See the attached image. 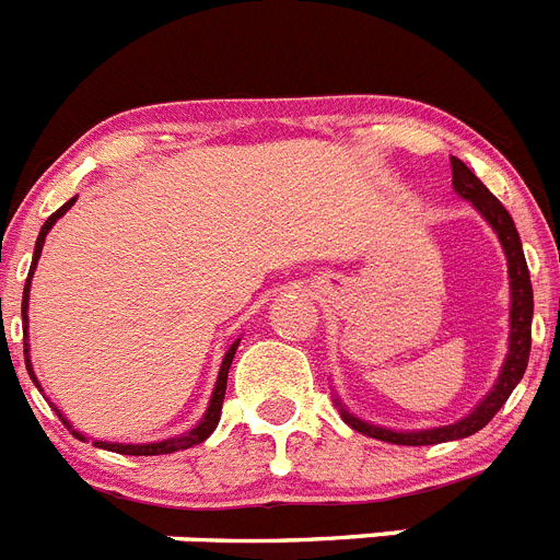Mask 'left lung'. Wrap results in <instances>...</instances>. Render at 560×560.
Listing matches in <instances>:
<instances>
[{
  "label": "left lung",
  "instance_id": "8db88e82",
  "mask_svg": "<svg viewBox=\"0 0 560 560\" xmlns=\"http://www.w3.org/2000/svg\"><path fill=\"white\" fill-rule=\"evenodd\" d=\"M452 187L459 199L471 201L474 210L488 221L493 232H497L499 244H502L504 260H508V280H511V334H508V353H504L502 368H499L493 387L488 389L482 400L465 418L454 420L448 427H432V429H387L375 427L370 420H361L359 415L350 412L339 398L341 420L348 423L355 432L368 434V438L384 440V443H395V446H434V443H448V440H463L468 434L479 432L488 427V420L504 407V400L511 398L516 384L522 381L524 370H527V359H530V325H533V285H530V271H527V260L522 252V237H518L516 224H513L511 212L504 210L502 201L493 196L482 182L474 176V171L465 165L463 160L452 156Z\"/></svg>",
  "mask_w": 560,
  "mask_h": 560
}]
</instances>
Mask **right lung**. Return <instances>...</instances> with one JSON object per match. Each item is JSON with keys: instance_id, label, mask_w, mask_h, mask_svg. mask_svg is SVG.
I'll list each match as a JSON object with an SVG mask.
<instances>
[{"instance_id": "add662e5", "label": "right lung", "mask_w": 560, "mask_h": 560, "mask_svg": "<svg viewBox=\"0 0 560 560\" xmlns=\"http://www.w3.org/2000/svg\"><path fill=\"white\" fill-rule=\"evenodd\" d=\"M78 199V196H75ZM75 199H69L67 205L58 207L52 215H49L47 221H44L42 232H38L36 237V249H33V264H30V275H27V283H24V294H22V330H24V364H27V373L30 378H33V384H36L38 389H42V384H38L36 373H33V364H30V341H27V308H30V280H33V271H36L38 266V257H42V249H44V241H47V232L56 226V221L61 219L63 212L69 210V207L75 205ZM237 345H241V339H235L230 345V350L224 353V359H221V370H219V378H215V387H212V395H210V404H207V412L205 418L196 423V427L190 429V432L185 434H176V438H167V440H156V443H106V440H92L97 448H106V452H117V454H128V457H153V454H173V452H182V448H190V446H199V443H205L207 438H210L212 432H215V427H219L221 420V404H224V393H226V375H230V364L232 359H235V350ZM58 412V407H56ZM58 418L63 420V427L72 429V423H69L67 418H63V412H58ZM72 434H75L78 440H86V434H81L78 429H72Z\"/></svg>"}]
</instances>
